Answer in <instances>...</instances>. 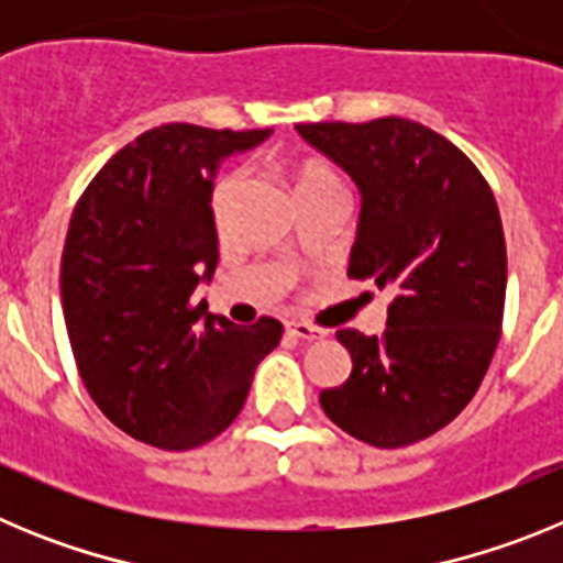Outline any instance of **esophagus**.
Listing matches in <instances>:
<instances>
[{
	"instance_id": "obj_1",
	"label": "esophagus",
	"mask_w": 563,
	"mask_h": 563,
	"mask_svg": "<svg viewBox=\"0 0 563 563\" xmlns=\"http://www.w3.org/2000/svg\"><path fill=\"white\" fill-rule=\"evenodd\" d=\"M287 332H290L292 338H298V341H321V338H327V330H321V327H312V324H305V321H290L287 324Z\"/></svg>"
}]
</instances>
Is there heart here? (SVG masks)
<instances>
[{"label":"heart","mask_w":563,"mask_h":563,"mask_svg":"<svg viewBox=\"0 0 563 563\" xmlns=\"http://www.w3.org/2000/svg\"><path fill=\"white\" fill-rule=\"evenodd\" d=\"M321 186H338L335 174L324 166H307L305 172H301V177H298V191H307V188H321ZM239 188H242V172L222 174L220 180H217V186H213L211 213H213V220L220 222V225L225 222L228 208H231V202H233V197H236Z\"/></svg>","instance_id":"1"}]
</instances>
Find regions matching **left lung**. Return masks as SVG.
<instances>
[{
    "mask_svg": "<svg viewBox=\"0 0 563 563\" xmlns=\"http://www.w3.org/2000/svg\"><path fill=\"white\" fill-rule=\"evenodd\" d=\"M296 132L361 191L350 276L395 290L380 338L335 335L352 372L321 391V409L375 449L426 440L471 402L499 343L507 251L494 191L454 143L409 118Z\"/></svg>",
    "mask_w": 563,
    "mask_h": 563,
    "instance_id": "left-lung-1",
    "label": "left lung"
}]
</instances>
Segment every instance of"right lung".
<instances>
[{
	"label": "right lung",
	"mask_w": 563,
	"mask_h": 563,
	"mask_svg": "<svg viewBox=\"0 0 563 563\" xmlns=\"http://www.w3.org/2000/svg\"><path fill=\"white\" fill-rule=\"evenodd\" d=\"M271 132L148 129L96 174L69 220L62 307L78 372L98 409L154 449L188 451L222 434L282 341L276 318L236 327L191 307L220 262L217 168Z\"/></svg>",
	"instance_id": "obj_1"
}]
</instances>
